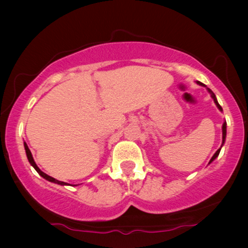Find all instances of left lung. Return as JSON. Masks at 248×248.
<instances>
[{
  "instance_id": "8db88e82",
  "label": "left lung",
  "mask_w": 248,
  "mask_h": 248,
  "mask_svg": "<svg viewBox=\"0 0 248 248\" xmlns=\"http://www.w3.org/2000/svg\"><path fill=\"white\" fill-rule=\"evenodd\" d=\"M196 83L199 84V86H202V87H205L206 88V90H208V93H210V96H211V98L213 99V101H215V104H216V106L218 107V109L220 110V111H222V108H221V106H220L219 105V103H218V100H217V97H216V94L212 93V90L211 89H209L208 87L205 86V84H203L202 82H200V81H196ZM226 135H227V123H226V121L223 122V124H222V143H221V147H220L218 150L216 151V154L212 155V158L210 159V161H209V165L211 164V162L215 160V159L218 157L219 155V154H220V150H221V148L223 147V144H225V141H226Z\"/></svg>"
}]
</instances>
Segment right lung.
Masks as SVG:
<instances>
[{"label":"right lung","instance_id":"obj_1","mask_svg":"<svg viewBox=\"0 0 248 248\" xmlns=\"http://www.w3.org/2000/svg\"><path fill=\"white\" fill-rule=\"evenodd\" d=\"M23 145H25V150H26V155H27V158H28V161L30 162V165L32 166L33 168L36 169V171L38 172V174L42 176L43 178H45L46 181H48V182H52V183H55V184H59V185H62V186H64V185H69L67 184V183H65V182H61V181H57V179H55V178H53V177H50V176H48L47 174H45V172L44 171H42L39 169V167L38 166L36 165V162H35V160H33V157H32V155H31V151L29 150V148H28V145H27V143L26 142H23Z\"/></svg>","mask_w":248,"mask_h":248}]
</instances>
